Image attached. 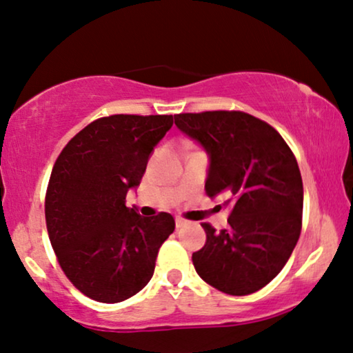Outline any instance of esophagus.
Returning <instances> with one entry per match:
<instances>
[{
    "label": "esophagus",
    "mask_w": 353,
    "mask_h": 353,
    "mask_svg": "<svg viewBox=\"0 0 353 353\" xmlns=\"http://www.w3.org/2000/svg\"><path fill=\"white\" fill-rule=\"evenodd\" d=\"M175 223H176V228H181V227L188 225V223H190V222H188L186 219H183V217H176L175 219Z\"/></svg>",
    "instance_id": "obj_1"
}]
</instances>
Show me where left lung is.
<instances>
[{"label":"left lung","mask_w":353,"mask_h":353,"mask_svg":"<svg viewBox=\"0 0 353 353\" xmlns=\"http://www.w3.org/2000/svg\"><path fill=\"white\" fill-rule=\"evenodd\" d=\"M175 125L208 150L205 194H222L232 209L221 232L201 223L208 238L193 253L196 272L223 294H254L299 241L303 183L295 155L271 125L245 112L180 113Z\"/></svg>","instance_id":"obj_1"}]
</instances>
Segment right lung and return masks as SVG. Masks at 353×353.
I'll return each mask as SVG.
<instances>
[{
    "mask_svg": "<svg viewBox=\"0 0 353 353\" xmlns=\"http://www.w3.org/2000/svg\"><path fill=\"white\" fill-rule=\"evenodd\" d=\"M173 115H110L87 125L58 155L45 221L63 272L85 296L118 303L143 290L159 250L175 230L168 212L143 217L126 194L143 180L149 155Z\"/></svg>",
    "mask_w": 353,
    "mask_h": 353,
    "instance_id": "1",
    "label": "right lung"
}]
</instances>
